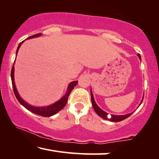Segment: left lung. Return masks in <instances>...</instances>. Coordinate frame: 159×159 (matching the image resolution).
<instances>
[{
	"mask_svg": "<svg viewBox=\"0 0 159 159\" xmlns=\"http://www.w3.org/2000/svg\"><path fill=\"white\" fill-rule=\"evenodd\" d=\"M138 56L139 57V60H141V55L139 54ZM91 99H92V107H93V108L95 110V111H96V113L98 114L99 116H101L102 118H103L104 119H106V120H109V121H114V122L121 121L122 120H124V119L128 118V117L129 116H131V114H132V113H131V114H126V115H119H119H111V116H109V115H108V114L106 113V112L104 111L103 110H102V109H100L98 106H97L96 102H95L94 99L93 94H92V90H91ZM142 101H143V100H142Z\"/></svg>",
	"mask_w": 159,
	"mask_h": 159,
	"instance_id": "1",
	"label": "left lung"
}]
</instances>
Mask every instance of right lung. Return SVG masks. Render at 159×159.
I'll return each instance as SVG.
<instances>
[{"mask_svg":"<svg viewBox=\"0 0 159 159\" xmlns=\"http://www.w3.org/2000/svg\"><path fill=\"white\" fill-rule=\"evenodd\" d=\"M40 35H41V33L35 34V35L29 37L28 39L38 37V36H40ZM23 43V41L19 44L18 49H17V50H16V55H17V53H18L19 48H20V47L21 44ZM11 80H12V85H13L14 94H15V95H16L18 101L20 102V103L23 105L24 107H25L28 110L30 111L31 112H33V113H34V114H38V115L45 116V117H49V116L54 115V114H57L58 111H60L61 109H62L63 108H64V107L65 106L66 104H67L68 97H69L70 93H71L72 90L74 89V87L76 86V85L77 84V82H78L77 81H75V82H72L70 83V84H69V87H68L67 93H66V94L62 97V99H60L59 101L56 102V103L53 104L52 105H50V106H48V107H33V106H31V105H30V104H28L27 102L23 101V100L22 99V98H20V95H19L18 91H17L16 85H15V82H14V66H13V67H12V70H11Z\"/></svg>","mask_w":159,"mask_h":159,"instance_id":"add662e5","label":"right lung"}]
</instances>
